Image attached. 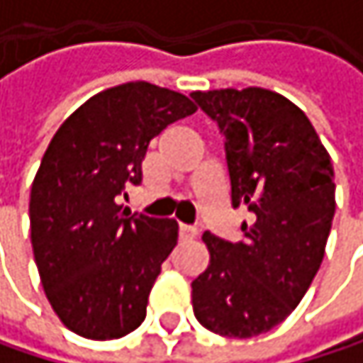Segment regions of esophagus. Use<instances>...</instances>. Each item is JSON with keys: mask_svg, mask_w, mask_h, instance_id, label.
I'll return each mask as SVG.
<instances>
[{"mask_svg": "<svg viewBox=\"0 0 363 363\" xmlns=\"http://www.w3.org/2000/svg\"><path fill=\"white\" fill-rule=\"evenodd\" d=\"M179 235H181V240H193L197 235V229L191 225H179Z\"/></svg>", "mask_w": 363, "mask_h": 363, "instance_id": "obj_1", "label": "esophagus"}]
</instances>
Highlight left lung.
Here are the masks:
<instances>
[{"instance_id": "8db88e82", "label": "left lung", "mask_w": 363, "mask_h": 363, "mask_svg": "<svg viewBox=\"0 0 363 363\" xmlns=\"http://www.w3.org/2000/svg\"><path fill=\"white\" fill-rule=\"evenodd\" d=\"M191 99L225 138L231 206L254 214L238 244L203 233L210 264L191 284L193 313L214 334L252 338L294 311L322 264L334 168L307 115L275 92L227 88Z\"/></svg>"}]
</instances>
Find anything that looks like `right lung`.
I'll list each match as a JSON object with an SVG mask.
<instances>
[{
	"label": "right lung",
	"instance_id": "add662e5",
	"mask_svg": "<svg viewBox=\"0 0 363 363\" xmlns=\"http://www.w3.org/2000/svg\"><path fill=\"white\" fill-rule=\"evenodd\" d=\"M191 113L179 92L132 82L84 103L50 140L31 186V244L45 296L71 332L111 340L145 322L179 225L130 214L117 199L143 182L151 138Z\"/></svg>",
	"mask_w": 363,
	"mask_h": 363
}]
</instances>
